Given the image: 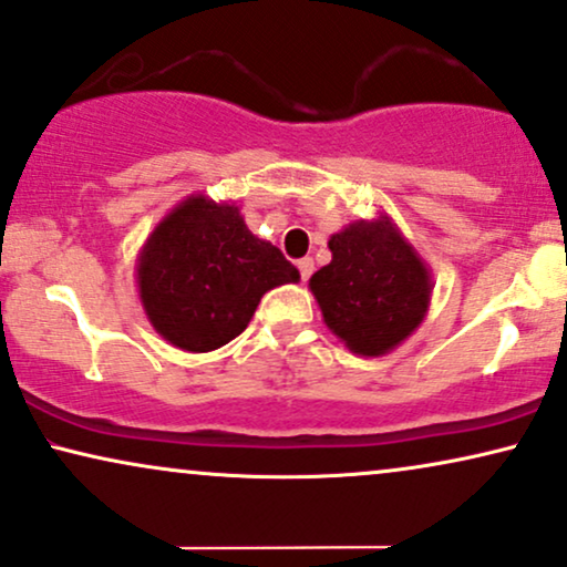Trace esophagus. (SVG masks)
<instances>
[{
	"label": "esophagus",
	"mask_w": 567,
	"mask_h": 567,
	"mask_svg": "<svg viewBox=\"0 0 567 567\" xmlns=\"http://www.w3.org/2000/svg\"><path fill=\"white\" fill-rule=\"evenodd\" d=\"M297 268H299V274H301V278H310L312 276V270H315V262H312V257H301V260L297 262Z\"/></svg>",
	"instance_id": "1"
}]
</instances>
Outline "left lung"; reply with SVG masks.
<instances>
[{"instance_id":"8db88e82","label":"left lung","mask_w":567,"mask_h":567,"mask_svg":"<svg viewBox=\"0 0 567 567\" xmlns=\"http://www.w3.org/2000/svg\"><path fill=\"white\" fill-rule=\"evenodd\" d=\"M330 262L310 278L322 322L359 357H385L427 318L432 270L380 213L328 239Z\"/></svg>"}]
</instances>
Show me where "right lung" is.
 <instances>
[{
  "mask_svg": "<svg viewBox=\"0 0 567 567\" xmlns=\"http://www.w3.org/2000/svg\"><path fill=\"white\" fill-rule=\"evenodd\" d=\"M135 278L153 330L176 349L203 354L237 338L262 293L297 284L299 270L247 229L237 205L197 193L148 234Z\"/></svg>",
  "mask_w": 567,
  "mask_h": 567,
  "instance_id": "right-lung-1",
  "label": "right lung"
}]
</instances>
